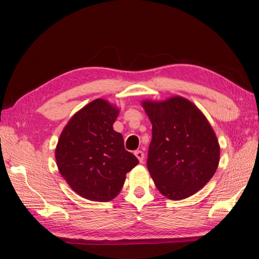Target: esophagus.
<instances>
[{
  "label": "esophagus",
  "instance_id": "1",
  "mask_svg": "<svg viewBox=\"0 0 259 259\" xmlns=\"http://www.w3.org/2000/svg\"><path fill=\"white\" fill-rule=\"evenodd\" d=\"M135 155H136V158L139 160V162H140V163H143V162H144V159H145V153H144L143 151L136 150V151H135Z\"/></svg>",
  "mask_w": 259,
  "mask_h": 259
}]
</instances>
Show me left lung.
I'll return each instance as SVG.
<instances>
[{"instance_id":"1","label":"left lung","mask_w":259,"mask_h":259,"mask_svg":"<svg viewBox=\"0 0 259 259\" xmlns=\"http://www.w3.org/2000/svg\"><path fill=\"white\" fill-rule=\"evenodd\" d=\"M152 124L147 166L155 187L170 200L202 189L218 167L221 148L205 115L190 100L174 96L144 100Z\"/></svg>"}]
</instances>
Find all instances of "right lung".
Instances as JSON below:
<instances>
[{"label":"right lung","mask_w":259,"mask_h":259,"mask_svg":"<svg viewBox=\"0 0 259 259\" xmlns=\"http://www.w3.org/2000/svg\"><path fill=\"white\" fill-rule=\"evenodd\" d=\"M117 115L119 109L98 98L77 111L61 132L55 150L59 173L84 199H114L126 174L138 164L113 130Z\"/></svg>","instance_id":"right-lung-1"}]
</instances>
